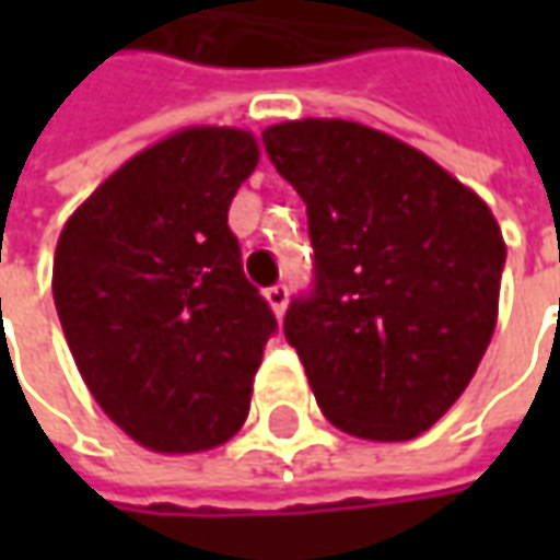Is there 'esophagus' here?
<instances>
[{"instance_id":"34e87169","label":"esophagus","mask_w":560,"mask_h":560,"mask_svg":"<svg viewBox=\"0 0 560 560\" xmlns=\"http://www.w3.org/2000/svg\"><path fill=\"white\" fill-rule=\"evenodd\" d=\"M265 299H268L270 312L277 314V317H283V314H287V305H290V290H287L283 283H277V287L265 290Z\"/></svg>"}]
</instances>
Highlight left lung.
<instances>
[{
	"instance_id": "obj_1",
	"label": "left lung",
	"mask_w": 560,
	"mask_h": 560,
	"mask_svg": "<svg viewBox=\"0 0 560 560\" xmlns=\"http://www.w3.org/2000/svg\"><path fill=\"white\" fill-rule=\"evenodd\" d=\"M265 145L308 205L314 292L283 334L324 418L358 440H415L492 339L502 226L470 186L368 124L283 120Z\"/></svg>"
}]
</instances>
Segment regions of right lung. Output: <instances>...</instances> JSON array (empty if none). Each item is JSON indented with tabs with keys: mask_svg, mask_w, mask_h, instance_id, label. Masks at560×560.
I'll use <instances>...</instances> for the list:
<instances>
[{
	"mask_svg": "<svg viewBox=\"0 0 560 560\" xmlns=\"http://www.w3.org/2000/svg\"><path fill=\"white\" fill-rule=\"evenodd\" d=\"M258 159L252 130L184 127L127 159L61 226L52 295L77 371L149 452L218 448L248 418L277 320L226 211Z\"/></svg>",
	"mask_w": 560,
	"mask_h": 560,
	"instance_id": "obj_1",
	"label": "right lung"
}]
</instances>
